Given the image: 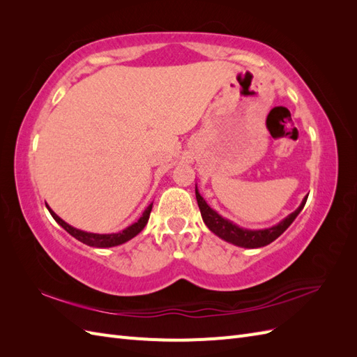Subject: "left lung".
I'll return each mask as SVG.
<instances>
[{
	"label": "left lung",
	"mask_w": 357,
	"mask_h": 357,
	"mask_svg": "<svg viewBox=\"0 0 357 357\" xmlns=\"http://www.w3.org/2000/svg\"><path fill=\"white\" fill-rule=\"evenodd\" d=\"M195 195H197V201H198V207L202 215V220L204 223L208 226V229L211 232H214L218 236H220L222 240L232 243L235 245H240V247H247V248H256V247H264L268 245L269 243H273L274 240H277L280 235H282L289 226L291 225L296 219V215L301 213V210L304 208V205L307 202V198H304L302 204L299 207L289 214L287 218L280 222L278 225L273 226V228L269 229H261V231H248V229H241L238 226L234 225L232 222L223 219L222 215H219L215 213L213 208H210L207 202L204 201V198L199 195L198 189L195 188Z\"/></svg>",
	"instance_id": "8db88e82"
}]
</instances>
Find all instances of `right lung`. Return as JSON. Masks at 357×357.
Returning <instances> with one entry per match:
<instances>
[{
	"label": "right lung",
	"mask_w": 357,
	"mask_h": 357,
	"mask_svg": "<svg viewBox=\"0 0 357 357\" xmlns=\"http://www.w3.org/2000/svg\"><path fill=\"white\" fill-rule=\"evenodd\" d=\"M152 205L150 204L149 207L146 208V211L143 213L142 218L138 219V222H135L134 225L128 226L126 229H123L122 232H117V234H91V232H83L80 229H75L73 228V226H70L68 223L63 222L59 215H56L55 213H53L49 207V211L52 214V218L55 219L63 229H66L70 235H73L75 240L82 241L83 244L86 245H91V247H114V245H119V244H123L126 241H129L131 238H134V236L137 234H139L143 231L144 226L147 225V220L150 218V211H152Z\"/></svg>",
	"instance_id": "right-lung-1"
}]
</instances>
